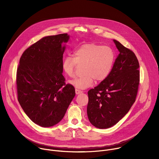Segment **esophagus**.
Masks as SVG:
<instances>
[{
  "instance_id": "obj_1",
  "label": "esophagus",
  "mask_w": 159,
  "mask_h": 159,
  "mask_svg": "<svg viewBox=\"0 0 159 159\" xmlns=\"http://www.w3.org/2000/svg\"><path fill=\"white\" fill-rule=\"evenodd\" d=\"M82 93V90H79V89H75V93H76V94H80V93Z\"/></svg>"
}]
</instances>
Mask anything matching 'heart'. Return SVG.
Wrapping results in <instances>:
<instances>
[{
	"label": "heart",
	"mask_w": 159,
	"mask_h": 159,
	"mask_svg": "<svg viewBox=\"0 0 159 159\" xmlns=\"http://www.w3.org/2000/svg\"><path fill=\"white\" fill-rule=\"evenodd\" d=\"M115 61V53L108 46H102L96 43L83 44L74 52V57L68 55L62 62V69L69 77H74L77 65L82 66L81 77L69 82L79 89H85L93 85L94 80L101 82L109 75Z\"/></svg>",
	"instance_id": "1"
}]
</instances>
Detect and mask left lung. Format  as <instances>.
I'll list each match as a JSON object with an SVG mask.
<instances>
[{"instance_id": "obj_1", "label": "left lung", "mask_w": 159, "mask_h": 159, "mask_svg": "<svg viewBox=\"0 0 159 159\" xmlns=\"http://www.w3.org/2000/svg\"><path fill=\"white\" fill-rule=\"evenodd\" d=\"M120 53L108 77L88 91L89 121L105 129L116 125L130 109L140 84L139 62L133 51L113 39Z\"/></svg>"}]
</instances>
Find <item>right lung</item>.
<instances>
[{"label": "right lung", "instance_id": "add662e5", "mask_svg": "<svg viewBox=\"0 0 159 159\" xmlns=\"http://www.w3.org/2000/svg\"><path fill=\"white\" fill-rule=\"evenodd\" d=\"M66 33L43 38L21 55L16 73L18 101L27 116L42 127L59 123L74 99L75 88L62 75Z\"/></svg>", "mask_w": 159, "mask_h": 159}]
</instances>
